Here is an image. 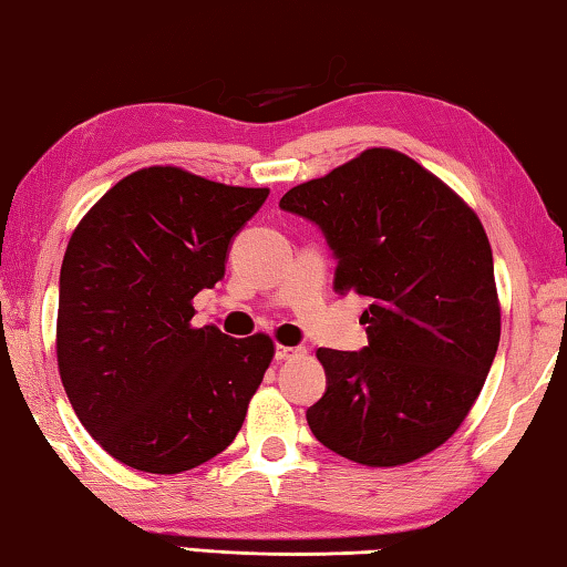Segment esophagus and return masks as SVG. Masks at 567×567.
I'll return each instance as SVG.
<instances>
[{
    "instance_id": "obj_1",
    "label": "esophagus",
    "mask_w": 567,
    "mask_h": 567,
    "mask_svg": "<svg viewBox=\"0 0 567 567\" xmlns=\"http://www.w3.org/2000/svg\"><path fill=\"white\" fill-rule=\"evenodd\" d=\"M300 353V348H290V346H277L275 348V358L277 361H287V358H292V355H298Z\"/></svg>"
}]
</instances>
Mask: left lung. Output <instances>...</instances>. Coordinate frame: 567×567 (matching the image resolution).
<instances>
[{"label": "left lung", "mask_w": 567, "mask_h": 567, "mask_svg": "<svg viewBox=\"0 0 567 567\" xmlns=\"http://www.w3.org/2000/svg\"><path fill=\"white\" fill-rule=\"evenodd\" d=\"M280 206L316 221L338 257L336 292L371 300L358 353L318 348L322 446L401 466L442 446L477 401L499 346L492 247L470 204L393 148H365L292 186Z\"/></svg>", "instance_id": "8db88e82"}]
</instances>
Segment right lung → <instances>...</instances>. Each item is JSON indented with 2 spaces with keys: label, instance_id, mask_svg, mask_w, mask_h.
Returning <instances> with one entry per match:
<instances>
[{
  "label": "right lung",
  "instance_id": "obj_1",
  "mask_svg": "<svg viewBox=\"0 0 567 567\" xmlns=\"http://www.w3.org/2000/svg\"><path fill=\"white\" fill-rule=\"evenodd\" d=\"M267 194L148 166L80 219L60 269L58 368L113 460L178 474L235 442L275 343L194 328V295L221 280L231 237Z\"/></svg>",
  "mask_w": 567,
  "mask_h": 567
}]
</instances>
